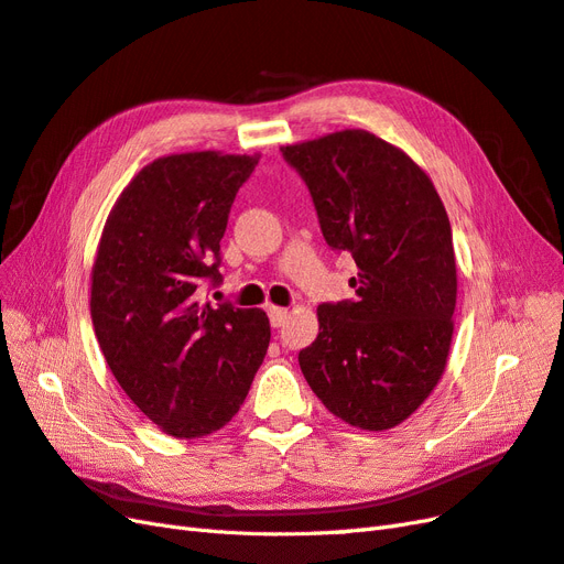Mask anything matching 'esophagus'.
<instances>
[{
	"label": "esophagus",
	"instance_id": "34e87169",
	"mask_svg": "<svg viewBox=\"0 0 564 564\" xmlns=\"http://www.w3.org/2000/svg\"><path fill=\"white\" fill-rule=\"evenodd\" d=\"M267 314H269V321L273 328H281L288 321V310H281V307H269Z\"/></svg>",
	"mask_w": 564,
	"mask_h": 564
}]
</instances>
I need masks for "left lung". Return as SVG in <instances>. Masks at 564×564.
<instances>
[{
	"label": "left lung",
	"mask_w": 564,
	"mask_h": 564,
	"mask_svg": "<svg viewBox=\"0 0 564 564\" xmlns=\"http://www.w3.org/2000/svg\"><path fill=\"white\" fill-rule=\"evenodd\" d=\"M281 153L307 184L330 250L359 267L357 297L318 304L302 373L345 423L394 427L430 397L452 347L456 257L444 205L404 151L364 130Z\"/></svg>",
	"instance_id": "left-lung-1"
}]
</instances>
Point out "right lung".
Wrapping results in <instances>:
<instances>
[{
	"label": "right lung",
	"mask_w": 564,
	"mask_h": 564,
	"mask_svg": "<svg viewBox=\"0 0 564 564\" xmlns=\"http://www.w3.org/2000/svg\"><path fill=\"white\" fill-rule=\"evenodd\" d=\"M257 155L158 158L104 227L91 271V324L112 376L176 440L205 437L243 404L269 347L262 310L198 297L221 283L219 240Z\"/></svg>",
	"instance_id": "obj_1"
}]
</instances>
